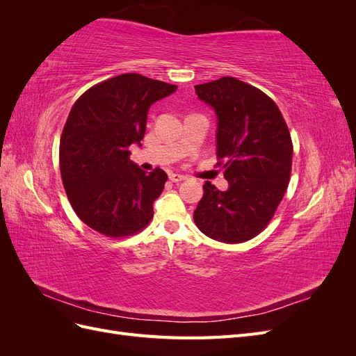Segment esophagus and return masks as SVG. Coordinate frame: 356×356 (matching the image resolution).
Listing matches in <instances>:
<instances>
[{
	"label": "esophagus",
	"instance_id": "34e87169",
	"mask_svg": "<svg viewBox=\"0 0 356 356\" xmlns=\"http://www.w3.org/2000/svg\"><path fill=\"white\" fill-rule=\"evenodd\" d=\"M169 179L172 182H181V181L186 179V177L181 175V174H174V172H172V174H169Z\"/></svg>",
	"mask_w": 356,
	"mask_h": 356
}]
</instances>
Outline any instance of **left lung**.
Here are the masks:
<instances>
[{"label":"left lung","mask_w":356,"mask_h":356,"mask_svg":"<svg viewBox=\"0 0 356 356\" xmlns=\"http://www.w3.org/2000/svg\"><path fill=\"white\" fill-rule=\"evenodd\" d=\"M195 89L218 117V166L229 190L204 182L193 218L213 241L246 242L267 227L288 188L293 166L288 126L272 98L234 77Z\"/></svg>","instance_id":"obj_1"}]
</instances>
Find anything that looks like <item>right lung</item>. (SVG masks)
<instances>
[{
    "mask_svg": "<svg viewBox=\"0 0 356 356\" xmlns=\"http://www.w3.org/2000/svg\"><path fill=\"white\" fill-rule=\"evenodd\" d=\"M175 90L127 72L92 86L72 105L59 144L63 188L77 217L106 238L136 234L153 218L168 175L139 169L129 147L141 145L152 104Z\"/></svg>",
    "mask_w": 356,
    "mask_h": 356,
    "instance_id": "right-lung-1",
    "label": "right lung"
}]
</instances>
